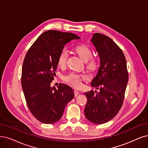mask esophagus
Instances as JSON below:
<instances>
[{
	"label": "esophagus",
	"mask_w": 148,
	"mask_h": 148,
	"mask_svg": "<svg viewBox=\"0 0 148 148\" xmlns=\"http://www.w3.org/2000/svg\"><path fill=\"white\" fill-rule=\"evenodd\" d=\"M74 92H75V97H77V96L78 95V94L79 93V91H78V90H76L74 91Z\"/></svg>",
	"instance_id": "obj_1"
}]
</instances>
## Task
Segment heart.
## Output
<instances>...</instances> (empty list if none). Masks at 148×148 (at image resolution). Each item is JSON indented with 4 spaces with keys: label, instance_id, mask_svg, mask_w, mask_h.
Masks as SVG:
<instances>
[{
    "label": "heart",
    "instance_id": "b5f03b06",
    "mask_svg": "<svg viewBox=\"0 0 148 148\" xmlns=\"http://www.w3.org/2000/svg\"><path fill=\"white\" fill-rule=\"evenodd\" d=\"M76 51L83 59L84 61L87 62V67L90 70H94L97 66L96 61L91 58L93 56V52L92 50L86 45H79L76 48ZM69 56V51L67 49L62 50L61 53L58 58V64L61 66H65L66 64ZM86 76L84 75H80L76 72H70L69 74L64 76V79L71 86L75 88H79L82 86V81L86 79Z\"/></svg>",
    "mask_w": 148,
    "mask_h": 148
}]
</instances>
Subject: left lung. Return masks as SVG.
Segmentation results:
<instances>
[{"instance_id": "left-lung-1", "label": "left lung", "mask_w": 148, "mask_h": 148, "mask_svg": "<svg viewBox=\"0 0 148 148\" xmlns=\"http://www.w3.org/2000/svg\"><path fill=\"white\" fill-rule=\"evenodd\" d=\"M90 42L100 60L91 85L100 91L96 95L93 90L84 93L87 98L84 114L88 120L101 125L113 119L123 105L128 82L127 63L123 51L108 36L96 33Z\"/></svg>"}]
</instances>
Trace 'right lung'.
Segmentation results:
<instances>
[{
    "mask_svg": "<svg viewBox=\"0 0 148 148\" xmlns=\"http://www.w3.org/2000/svg\"><path fill=\"white\" fill-rule=\"evenodd\" d=\"M77 35L57 30L43 33L28 50L23 62L21 84L29 110L41 123L53 124L61 119L74 96L69 85L51 87L58 58L65 45Z\"/></svg>",
    "mask_w": 148,
    "mask_h": 148,
    "instance_id": "add662e5",
    "label": "right lung"
}]
</instances>
